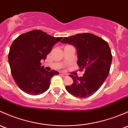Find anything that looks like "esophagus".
I'll list each match as a JSON object with an SVG mask.
<instances>
[{"label":"esophagus","mask_w":128,"mask_h":128,"mask_svg":"<svg viewBox=\"0 0 128 128\" xmlns=\"http://www.w3.org/2000/svg\"><path fill=\"white\" fill-rule=\"evenodd\" d=\"M60 75H61L62 77H66V76H68V74H64V73H61L60 74Z\"/></svg>","instance_id":"34e87169"}]
</instances>
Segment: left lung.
I'll list each match as a JSON object with an SVG mask.
<instances>
[{
	"mask_svg": "<svg viewBox=\"0 0 128 128\" xmlns=\"http://www.w3.org/2000/svg\"><path fill=\"white\" fill-rule=\"evenodd\" d=\"M62 44L74 45L77 53V64L83 76H69L74 83L66 86L67 91L76 98H86L96 92L109 74L112 56L108 44L102 38L90 33L78 34L64 37Z\"/></svg>",
	"mask_w": 128,
	"mask_h": 128,
	"instance_id": "1",
	"label": "left lung"
}]
</instances>
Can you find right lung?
<instances>
[{
	"label": "right lung",
	"instance_id": "add662e5",
	"mask_svg": "<svg viewBox=\"0 0 128 128\" xmlns=\"http://www.w3.org/2000/svg\"><path fill=\"white\" fill-rule=\"evenodd\" d=\"M62 37H54L40 30L22 34L12 43L8 54L11 72L22 91L30 95L44 93L50 88L56 70L46 71L40 60H46L52 48Z\"/></svg>",
	"mask_w": 128,
	"mask_h": 128
}]
</instances>
